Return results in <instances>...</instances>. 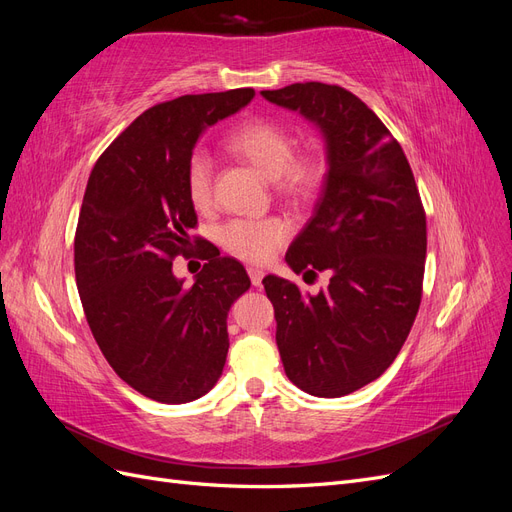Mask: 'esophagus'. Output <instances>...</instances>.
I'll list each match as a JSON object with an SVG mask.
<instances>
[{
    "instance_id": "34e87169",
    "label": "esophagus",
    "mask_w": 512,
    "mask_h": 512,
    "mask_svg": "<svg viewBox=\"0 0 512 512\" xmlns=\"http://www.w3.org/2000/svg\"><path fill=\"white\" fill-rule=\"evenodd\" d=\"M247 273H250L252 284H254L256 288H260V286H262V277H265V271L258 269V267H250V269H247Z\"/></svg>"
}]
</instances>
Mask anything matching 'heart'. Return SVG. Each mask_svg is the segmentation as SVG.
<instances>
[{
    "label": "heart",
    "mask_w": 512,
    "mask_h": 512,
    "mask_svg": "<svg viewBox=\"0 0 512 512\" xmlns=\"http://www.w3.org/2000/svg\"><path fill=\"white\" fill-rule=\"evenodd\" d=\"M228 151L245 160L252 168L275 181L284 198H312L322 175V164L312 156H294V138L273 121H245L226 138ZM213 164L205 151L192 153L185 168V190L196 209L211 205ZM290 237V226L282 218L267 220H232L220 230V241L230 254L247 262H267Z\"/></svg>",
    "instance_id": "b5f03b06"
}]
</instances>
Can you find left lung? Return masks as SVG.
Segmentation results:
<instances>
[{
	"label": "left lung",
	"mask_w": 512,
	"mask_h": 512,
	"mask_svg": "<svg viewBox=\"0 0 512 512\" xmlns=\"http://www.w3.org/2000/svg\"><path fill=\"white\" fill-rule=\"evenodd\" d=\"M260 96L320 130L327 175L312 220L286 252L294 273L329 271L318 294L267 275L286 376L344 397L395 361L421 305L427 222L412 168L378 115L350 91L294 83Z\"/></svg>",
	"instance_id": "left-lung-1"
}]
</instances>
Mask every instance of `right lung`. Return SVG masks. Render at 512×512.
Segmentation results:
<instances>
[{
  "label": "right lung",
  "instance_id": "right-lung-1",
  "mask_svg": "<svg viewBox=\"0 0 512 512\" xmlns=\"http://www.w3.org/2000/svg\"><path fill=\"white\" fill-rule=\"evenodd\" d=\"M256 91L181 96L151 106L91 170L74 237V273L96 342L115 374L162 404L209 393L228 354L230 305L250 290L239 260L205 243L188 288L173 258L188 254L196 211L185 168L196 141Z\"/></svg>",
  "mask_w": 512,
  "mask_h": 512
}]
</instances>
